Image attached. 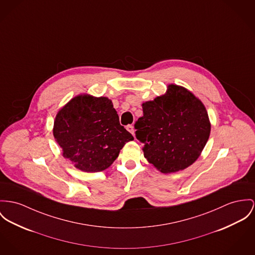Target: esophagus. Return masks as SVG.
I'll use <instances>...</instances> for the list:
<instances>
[{"mask_svg": "<svg viewBox=\"0 0 255 255\" xmlns=\"http://www.w3.org/2000/svg\"><path fill=\"white\" fill-rule=\"evenodd\" d=\"M126 129H127V131H128V132H130L132 135H134V133H135V130H134V127H133V125H128V126L126 127Z\"/></svg>", "mask_w": 255, "mask_h": 255, "instance_id": "obj_1", "label": "esophagus"}]
</instances>
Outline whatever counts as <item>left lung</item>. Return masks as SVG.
I'll return each mask as SVG.
<instances>
[{
    "label": "left lung",
    "instance_id": "1",
    "mask_svg": "<svg viewBox=\"0 0 255 255\" xmlns=\"http://www.w3.org/2000/svg\"><path fill=\"white\" fill-rule=\"evenodd\" d=\"M135 123L143 155L160 172L183 170L196 161L211 132L206 108L191 92L169 85L165 95L142 104Z\"/></svg>",
    "mask_w": 255,
    "mask_h": 255
}]
</instances>
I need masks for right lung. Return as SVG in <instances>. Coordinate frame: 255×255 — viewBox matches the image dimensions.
<instances>
[{
    "mask_svg": "<svg viewBox=\"0 0 255 255\" xmlns=\"http://www.w3.org/2000/svg\"><path fill=\"white\" fill-rule=\"evenodd\" d=\"M53 135L63 156L84 172L97 173L110 167L133 136L119 123L111 100L81 95L71 100L55 121Z\"/></svg>",
    "mask_w": 255,
    "mask_h": 255,
    "instance_id": "add662e5",
    "label": "right lung"
}]
</instances>
